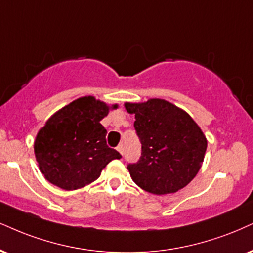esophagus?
I'll return each mask as SVG.
<instances>
[{
  "label": "esophagus",
  "mask_w": 253,
  "mask_h": 253,
  "mask_svg": "<svg viewBox=\"0 0 253 253\" xmlns=\"http://www.w3.org/2000/svg\"><path fill=\"white\" fill-rule=\"evenodd\" d=\"M117 151L120 152V154L123 156V154H124V146H123V144H120L117 146Z\"/></svg>",
  "instance_id": "esophagus-1"
}]
</instances>
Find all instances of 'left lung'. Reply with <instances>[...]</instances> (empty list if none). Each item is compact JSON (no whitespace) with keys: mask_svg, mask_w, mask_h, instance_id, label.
Returning <instances> with one entry per match:
<instances>
[{"mask_svg":"<svg viewBox=\"0 0 253 253\" xmlns=\"http://www.w3.org/2000/svg\"><path fill=\"white\" fill-rule=\"evenodd\" d=\"M135 115L142 143L137 163L127 165L139 188L154 195L177 192L195 178L207 151V137L183 109L161 98L143 103H124Z\"/></svg>","mask_w":253,"mask_h":253,"instance_id":"left-lung-1","label":"left lung"}]
</instances>
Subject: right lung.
<instances>
[{"label": "right lung", "instance_id": "1", "mask_svg": "<svg viewBox=\"0 0 253 253\" xmlns=\"http://www.w3.org/2000/svg\"><path fill=\"white\" fill-rule=\"evenodd\" d=\"M117 104L84 96L65 105L45 122L34 142V152L44 178L63 190L95 182L112 160L122 156L107 145L101 121Z\"/></svg>", "mask_w": 253, "mask_h": 253}]
</instances>
